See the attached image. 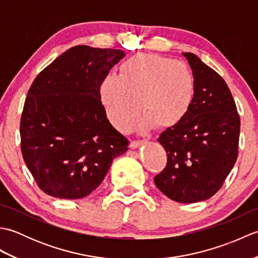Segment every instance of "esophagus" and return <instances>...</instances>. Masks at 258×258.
<instances>
[{
	"mask_svg": "<svg viewBox=\"0 0 258 258\" xmlns=\"http://www.w3.org/2000/svg\"><path fill=\"white\" fill-rule=\"evenodd\" d=\"M145 142L144 141H132L131 142L130 144V147L132 150H135V149H139V147H141L142 145H144Z\"/></svg>",
	"mask_w": 258,
	"mask_h": 258,
	"instance_id": "34e87169",
	"label": "esophagus"
}]
</instances>
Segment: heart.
<instances>
[{
  "label": "heart",
  "instance_id": "b5f03b06",
  "mask_svg": "<svg viewBox=\"0 0 258 258\" xmlns=\"http://www.w3.org/2000/svg\"><path fill=\"white\" fill-rule=\"evenodd\" d=\"M100 98L109 122L127 133L138 123L172 130L182 124L196 95L195 76L184 62L155 53H136L123 62L119 74L106 75L100 84Z\"/></svg>",
  "mask_w": 258,
  "mask_h": 258
}]
</instances>
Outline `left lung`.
I'll return each instance as SVG.
<instances>
[{
  "instance_id": "left-lung-1",
  "label": "left lung",
  "mask_w": 258,
  "mask_h": 258,
  "mask_svg": "<svg viewBox=\"0 0 258 258\" xmlns=\"http://www.w3.org/2000/svg\"><path fill=\"white\" fill-rule=\"evenodd\" d=\"M196 80L190 111L177 127L157 139L166 167L154 177L164 195L177 203L208 200L222 187L238 154L239 115L227 84L193 53H183Z\"/></svg>"
}]
</instances>
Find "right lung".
<instances>
[{"label": "right lung", "mask_w": 258, "mask_h": 258, "mask_svg": "<svg viewBox=\"0 0 258 258\" xmlns=\"http://www.w3.org/2000/svg\"><path fill=\"white\" fill-rule=\"evenodd\" d=\"M125 52L71 47L33 82L21 117V150L44 193L78 200L106 176L128 141L108 122L100 84Z\"/></svg>", "instance_id": "1"}]
</instances>
